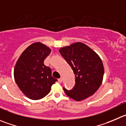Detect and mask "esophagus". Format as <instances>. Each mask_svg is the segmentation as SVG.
<instances>
[{
  "mask_svg": "<svg viewBox=\"0 0 126 126\" xmlns=\"http://www.w3.org/2000/svg\"><path fill=\"white\" fill-rule=\"evenodd\" d=\"M62 78H60V79H58V82L59 83H61V82H62Z\"/></svg>",
  "mask_w": 126,
  "mask_h": 126,
  "instance_id": "1",
  "label": "esophagus"
}]
</instances>
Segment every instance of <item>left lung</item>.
Returning a JSON list of instances; mask_svg holds the SVG:
<instances>
[{
  "mask_svg": "<svg viewBox=\"0 0 126 126\" xmlns=\"http://www.w3.org/2000/svg\"><path fill=\"white\" fill-rule=\"evenodd\" d=\"M59 52L75 75L74 88L67 90L64 88L67 95L77 101L93 95L100 88L103 79L104 66L100 56L81 42L61 47Z\"/></svg>",
  "mask_w": 126,
  "mask_h": 126,
  "instance_id": "obj_1",
  "label": "left lung"
}]
</instances>
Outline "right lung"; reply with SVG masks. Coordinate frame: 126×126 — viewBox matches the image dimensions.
<instances>
[{
    "label": "right lung",
    "mask_w": 126,
    "mask_h": 126,
    "mask_svg": "<svg viewBox=\"0 0 126 126\" xmlns=\"http://www.w3.org/2000/svg\"><path fill=\"white\" fill-rule=\"evenodd\" d=\"M51 49L36 42L21 53L14 68L15 82L23 93L31 100H40L47 95L57 80L52 77L51 68L44 61Z\"/></svg>",
    "instance_id": "right-lung-1"
}]
</instances>
